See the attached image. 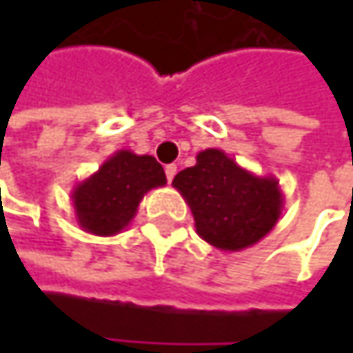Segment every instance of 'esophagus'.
<instances>
[{
  "label": "esophagus",
  "mask_w": 353,
  "mask_h": 353,
  "mask_svg": "<svg viewBox=\"0 0 353 353\" xmlns=\"http://www.w3.org/2000/svg\"><path fill=\"white\" fill-rule=\"evenodd\" d=\"M176 174H177L176 165H168V168H165V176H168V181H172V179L176 177Z\"/></svg>",
  "instance_id": "obj_1"
}]
</instances>
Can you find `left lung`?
I'll use <instances>...</instances> for the list:
<instances>
[{
  "mask_svg": "<svg viewBox=\"0 0 353 353\" xmlns=\"http://www.w3.org/2000/svg\"><path fill=\"white\" fill-rule=\"evenodd\" d=\"M172 185L188 202L196 233L221 251H241L263 239L278 223L284 194L274 176H257L221 149H204L196 165Z\"/></svg>",
  "mask_w": 353,
  "mask_h": 353,
  "instance_id": "8db88e82",
  "label": "left lung"
}]
</instances>
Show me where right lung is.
Segmentation results:
<instances>
[{"mask_svg": "<svg viewBox=\"0 0 353 353\" xmlns=\"http://www.w3.org/2000/svg\"><path fill=\"white\" fill-rule=\"evenodd\" d=\"M165 183V172L155 157L116 151L71 190L75 221L85 233L118 235L134 219L145 194Z\"/></svg>", "mask_w": 353, "mask_h": 353, "instance_id": "right-lung-1", "label": "right lung"}]
</instances>
